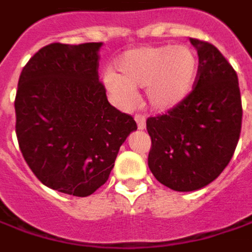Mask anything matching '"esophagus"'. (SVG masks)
I'll list each match as a JSON object with an SVG mask.
<instances>
[{"instance_id":"esophagus-1","label":"esophagus","mask_w":252,"mask_h":252,"mask_svg":"<svg viewBox=\"0 0 252 252\" xmlns=\"http://www.w3.org/2000/svg\"><path fill=\"white\" fill-rule=\"evenodd\" d=\"M136 123H137V129L139 130H143L145 129V126H146V119L143 115H136L135 116Z\"/></svg>"}]
</instances>
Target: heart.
<instances>
[{"mask_svg": "<svg viewBox=\"0 0 252 252\" xmlns=\"http://www.w3.org/2000/svg\"><path fill=\"white\" fill-rule=\"evenodd\" d=\"M117 74H107V89L122 100H130L137 89H146L149 106L171 110L189 96L198 74L196 54L188 47H142L125 53L116 63Z\"/></svg>", "mask_w": 252, "mask_h": 252, "instance_id": "b5f03b06", "label": "heart"}]
</instances>
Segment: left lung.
<instances>
[{
  "label": "left lung",
  "instance_id": "8db88e82",
  "mask_svg": "<svg viewBox=\"0 0 252 252\" xmlns=\"http://www.w3.org/2000/svg\"><path fill=\"white\" fill-rule=\"evenodd\" d=\"M198 74L189 96L165 115L148 117V165L165 187L189 192L215 181L235 152L243 122L238 77L221 51L189 38Z\"/></svg>",
  "mask_w": 252,
  "mask_h": 252
}]
</instances>
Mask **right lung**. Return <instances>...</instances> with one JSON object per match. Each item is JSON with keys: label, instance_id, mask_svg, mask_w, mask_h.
<instances>
[{"label": "right lung", "instance_id": "1", "mask_svg": "<svg viewBox=\"0 0 252 252\" xmlns=\"http://www.w3.org/2000/svg\"><path fill=\"white\" fill-rule=\"evenodd\" d=\"M101 43H51L24 65L15 94V133L45 187L89 196L109 179L117 152L137 129L107 101L99 80Z\"/></svg>", "mask_w": 252, "mask_h": 252}]
</instances>
